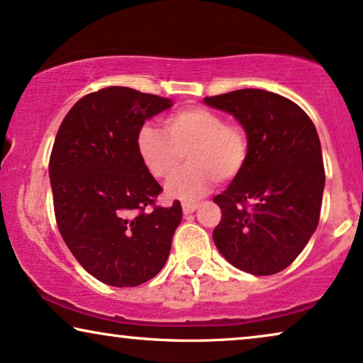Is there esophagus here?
<instances>
[{
	"label": "esophagus",
	"instance_id": "34e87169",
	"mask_svg": "<svg viewBox=\"0 0 363 363\" xmlns=\"http://www.w3.org/2000/svg\"><path fill=\"white\" fill-rule=\"evenodd\" d=\"M182 208H183V213H185V215H191V213L198 208V205H196V203H193V201H183Z\"/></svg>",
	"mask_w": 363,
	"mask_h": 363
}]
</instances>
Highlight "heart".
<instances>
[{"label":"heart","mask_w":363,"mask_h":363,"mask_svg":"<svg viewBox=\"0 0 363 363\" xmlns=\"http://www.w3.org/2000/svg\"><path fill=\"white\" fill-rule=\"evenodd\" d=\"M165 132L143 125L137 133V152L155 178L168 180L186 153L188 167L167 185V195L196 200L215 182H231L247 160V137L240 125L205 107H186L167 116Z\"/></svg>","instance_id":"1"}]
</instances>
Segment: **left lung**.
<instances>
[{
	"label": "left lung",
	"instance_id": "left-lung-1",
	"mask_svg": "<svg viewBox=\"0 0 363 363\" xmlns=\"http://www.w3.org/2000/svg\"><path fill=\"white\" fill-rule=\"evenodd\" d=\"M203 102L231 113L250 145L242 172L213 198L221 210L213 241L238 269L276 274L301 255L319 225L325 173L314 123L297 104L261 89Z\"/></svg>",
	"mask_w": 363,
	"mask_h": 363
}]
</instances>
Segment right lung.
I'll list each match as a JSON object with an SVG mask.
<instances>
[{
    "instance_id": "obj_1",
    "label": "right lung",
    "mask_w": 363,
    "mask_h": 363,
    "mask_svg": "<svg viewBox=\"0 0 363 363\" xmlns=\"http://www.w3.org/2000/svg\"><path fill=\"white\" fill-rule=\"evenodd\" d=\"M172 106L112 86L74 104L57 130L49 160L57 228L79 264L104 284H143L170 255L182 205L155 206L162 186L138 155L137 133Z\"/></svg>"
}]
</instances>
